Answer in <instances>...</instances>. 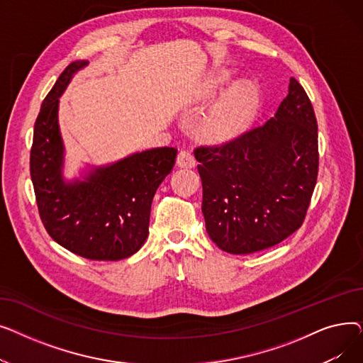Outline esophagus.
<instances>
[{
  "mask_svg": "<svg viewBox=\"0 0 363 363\" xmlns=\"http://www.w3.org/2000/svg\"><path fill=\"white\" fill-rule=\"evenodd\" d=\"M177 166H178V167H188V169H191V167L196 166V159H194V156L191 155V152L182 150V151L178 152Z\"/></svg>",
  "mask_w": 363,
  "mask_h": 363,
  "instance_id": "34e87169",
  "label": "esophagus"
}]
</instances>
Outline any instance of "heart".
Listing matches in <instances>:
<instances>
[{
  "label": "heart",
  "mask_w": 363,
  "mask_h": 363,
  "mask_svg": "<svg viewBox=\"0 0 363 363\" xmlns=\"http://www.w3.org/2000/svg\"><path fill=\"white\" fill-rule=\"evenodd\" d=\"M228 79L219 74L211 81L208 88L213 89ZM259 103V92L250 82H238L228 89L216 104L208 110L201 122L203 135L216 143L231 141L249 126Z\"/></svg>",
  "instance_id": "1"
}]
</instances>
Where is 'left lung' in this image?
<instances>
[{
  "mask_svg": "<svg viewBox=\"0 0 363 363\" xmlns=\"http://www.w3.org/2000/svg\"><path fill=\"white\" fill-rule=\"evenodd\" d=\"M194 156L208 237L231 255L269 249L301 226L316 185L318 125L308 94L291 78L274 118Z\"/></svg>",
  "mask_w": 363,
  "mask_h": 363,
  "instance_id": "1",
  "label": "left lung"
}]
</instances>
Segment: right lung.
<instances>
[{"label": "right lung", "instance_id": "add662e5", "mask_svg": "<svg viewBox=\"0 0 363 363\" xmlns=\"http://www.w3.org/2000/svg\"><path fill=\"white\" fill-rule=\"evenodd\" d=\"M88 63H70L44 99L33 128L30 178L41 220L55 242L85 259L121 260L145 242L151 201L174 169L177 148H151L108 164H86L78 178L67 179L59 99Z\"/></svg>", "mask_w": 363, "mask_h": 363}]
</instances>
